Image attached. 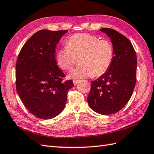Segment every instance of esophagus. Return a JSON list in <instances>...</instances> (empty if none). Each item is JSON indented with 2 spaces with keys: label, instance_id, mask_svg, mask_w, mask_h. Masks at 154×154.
Segmentation results:
<instances>
[{
  "label": "esophagus",
  "instance_id": "obj_1",
  "mask_svg": "<svg viewBox=\"0 0 154 154\" xmlns=\"http://www.w3.org/2000/svg\"><path fill=\"white\" fill-rule=\"evenodd\" d=\"M73 84L75 85H77L78 83L79 82V80H73Z\"/></svg>",
  "mask_w": 154,
  "mask_h": 154
}]
</instances>
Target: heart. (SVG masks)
Segmentation results:
<instances>
[{
    "label": "heart",
    "instance_id": "heart-1",
    "mask_svg": "<svg viewBox=\"0 0 154 154\" xmlns=\"http://www.w3.org/2000/svg\"><path fill=\"white\" fill-rule=\"evenodd\" d=\"M114 58L112 43L90 34H77L68 39L66 45L56 53L57 64L62 69H71L79 60L81 65L72 70L69 77L82 79L99 77L109 70Z\"/></svg>",
    "mask_w": 154,
    "mask_h": 154
}]
</instances>
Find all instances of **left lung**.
<instances>
[{"label":"left lung","instance_id":"8db88e82","mask_svg":"<svg viewBox=\"0 0 154 154\" xmlns=\"http://www.w3.org/2000/svg\"><path fill=\"white\" fill-rule=\"evenodd\" d=\"M100 31L111 39L114 48L112 63L106 73L91 81L87 101L96 112L104 115L119 112L132 97L136 82V54L130 41L113 29Z\"/></svg>","mask_w":154,"mask_h":154}]
</instances>
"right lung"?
I'll use <instances>...</instances> for the list:
<instances>
[{
  "instance_id": "right-lung-1",
  "label": "right lung",
  "mask_w": 154,
  "mask_h": 154,
  "mask_svg": "<svg viewBox=\"0 0 154 154\" xmlns=\"http://www.w3.org/2000/svg\"><path fill=\"white\" fill-rule=\"evenodd\" d=\"M67 30L37 32L23 45L16 65V87L27 110L40 119H53L63 110L71 80L55 58L56 44Z\"/></svg>"
}]
</instances>
